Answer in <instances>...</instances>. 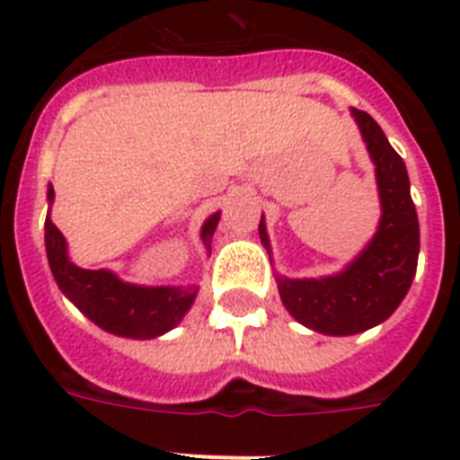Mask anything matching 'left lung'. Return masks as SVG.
Wrapping results in <instances>:
<instances>
[{"instance_id": "1", "label": "left lung", "mask_w": 460, "mask_h": 460, "mask_svg": "<svg viewBox=\"0 0 460 460\" xmlns=\"http://www.w3.org/2000/svg\"><path fill=\"white\" fill-rule=\"evenodd\" d=\"M350 114L375 164L382 205L377 231L341 272L320 279H288L277 274L281 303L291 317L327 336L360 334L392 317L413 284L420 252V226L403 159L367 111L350 110ZM258 231L267 252H272L265 215Z\"/></svg>"}]
</instances>
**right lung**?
I'll list each match as a JSON object with an SVG mask.
<instances>
[{"mask_svg":"<svg viewBox=\"0 0 460 460\" xmlns=\"http://www.w3.org/2000/svg\"><path fill=\"white\" fill-rule=\"evenodd\" d=\"M52 205L54 188H47ZM219 224V212L209 215L200 238L209 251L212 234ZM45 248L57 287L90 322L110 334L126 339H155L179 324L193 305L198 287H138L119 279L110 270H83L68 258L66 238L47 215Z\"/></svg>","mask_w":460,"mask_h":460,"instance_id":"1","label":"right lung"}]
</instances>
